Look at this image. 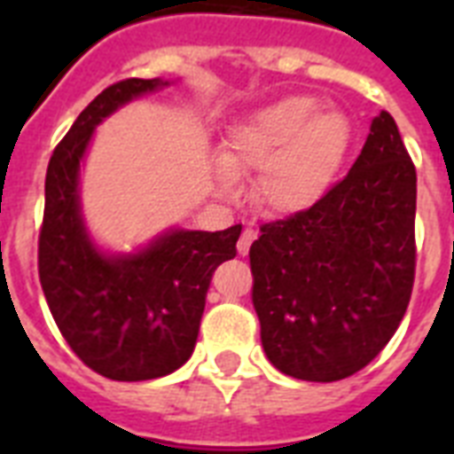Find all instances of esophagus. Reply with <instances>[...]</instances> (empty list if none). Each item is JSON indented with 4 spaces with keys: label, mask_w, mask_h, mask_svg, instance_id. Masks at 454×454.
Segmentation results:
<instances>
[{
    "label": "esophagus",
    "mask_w": 454,
    "mask_h": 454,
    "mask_svg": "<svg viewBox=\"0 0 454 454\" xmlns=\"http://www.w3.org/2000/svg\"><path fill=\"white\" fill-rule=\"evenodd\" d=\"M256 240V231L254 228H245V231H242V235H240V240H238V252H240L242 256L247 254L249 252V245H252V242Z\"/></svg>",
    "instance_id": "esophagus-1"
}]
</instances>
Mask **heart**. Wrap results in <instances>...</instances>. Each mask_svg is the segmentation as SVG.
Returning <instances> with one entry per match:
<instances>
[{
  "label": "heart",
  "instance_id": "obj_1",
  "mask_svg": "<svg viewBox=\"0 0 454 454\" xmlns=\"http://www.w3.org/2000/svg\"><path fill=\"white\" fill-rule=\"evenodd\" d=\"M351 138L344 110L325 106L320 96H283L228 127L214 178L226 191L235 176L256 174V205L276 216H290L330 191Z\"/></svg>",
  "mask_w": 454,
  "mask_h": 454
}]
</instances>
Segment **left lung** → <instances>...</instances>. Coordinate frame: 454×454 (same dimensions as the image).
I'll list each match as a JSON object with an SVG mask.
<instances>
[{
  "label": "left lung",
  "mask_w": 454,
  "mask_h": 454,
  "mask_svg": "<svg viewBox=\"0 0 454 454\" xmlns=\"http://www.w3.org/2000/svg\"><path fill=\"white\" fill-rule=\"evenodd\" d=\"M415 164L381 110L344 181L306 212L262 226L249 247L270 365L339 381L388 344L415 283Z\"/></svg>",
  "instance_id": "1"
}]
</instances>
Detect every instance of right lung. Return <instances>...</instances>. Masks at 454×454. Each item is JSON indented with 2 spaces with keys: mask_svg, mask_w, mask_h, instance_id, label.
<instances>
[{
  "mask_svg": "<svg viewBox=\"0 0 454 454\" xmlns=\"http://www.w3.org/2000/svg\"><path fill=\"white\" fill-rule=\"evenodd\" d=\"M169 80H124L96 96L56 145L44 184L39 283L84 365L115 381L157 380L184 365L198 341L214 269L238 254L242 226H171L131 252H110L82 212V167L96 127Z\"/></svg>",
  "mask_w": 454,
  "mask_h": 454,
  "instance_id": "obj_1",
  "label": "right lung"
}]
</instances>
